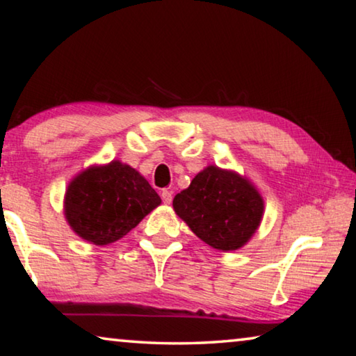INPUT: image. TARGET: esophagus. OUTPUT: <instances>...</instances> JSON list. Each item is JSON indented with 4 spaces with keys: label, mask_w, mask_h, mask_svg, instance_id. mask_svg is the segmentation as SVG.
<instances>
[{
    "label": "esophagus",
    "mask_w": 356,
    "mask_h": 356,
    "mask_svg": "<svg viewBox=\"0 0 356 356\" xmlns=\"http://www.w3.org/2000/svg\"><path fill=\"white\" fill-rule=\"evenodd\" d=\"M161 200H163V202L166 204H171V201H172V193L170 191V190H163L161 191Z\"/></svg>",
    "instance_id": "34e87169"
}]
</instances>
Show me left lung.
Listing matches in <instances>:
<instances>
[{"mask_svg":"<svg viewBox=\"0 0 356 356\" xmlns=\"http://www.w3.org/2000/svg\"><path fill=\"white\" fill-rule=\"evenodd\" d=\"M174 212L202 242L220 251L248 243L264 215V200L248 179L210 165L177 193Z\"/></svg>","mask_w":356,"mask_h":356,"instance_id":"1","label":"left lung"}]
</instances>
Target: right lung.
Segmentation results:
<instances>
[{
  "label": "right lung",
  "mask_w": 356,
  "mask_h": 356,
  "mask_svg": "<svg viewBox=\"0 0 356 356\" xmlns=\"http://www.w3.org/2000/svg\"><path fill=\"white\" fill-rule=\"evenodd\" d=\"M160 204V196L140 172L113 160L89 166L72 179L64 215L78 237L104 246L127 236Z\"/></svg>",
  "instance_id": "obj_1"
}]
</instances>
